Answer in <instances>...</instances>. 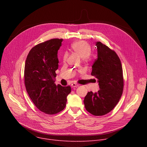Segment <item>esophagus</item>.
Returning a JSON list of instances; mask_svg holds the SVG:
<instances>
[{"label":"esophagus","instance_id":"34e87169","mask_svg":"<svg viewBox=\"0 0 147 147\" xmlns=\"http://www.w3.org/2000/svg\"><path fill=\"white\" fill-rule=\"evenodd\" d=\"M79 86V84H77L76 83H73L71 84V86L73 88H76V87H78Z\"/></svg>","mask_w":147,"mask_h":147}]
</instances>
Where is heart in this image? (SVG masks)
I'll return each mask as SVG.
<instances>
[{
	"label": "heart",
	"mask_w": 147,
	"mask_h": 147,
	"mask_svg": "<svg viewBox=\"0 0 147 147\" xmlns=\"http://www.w3.org/2000/svg\"><path fill=\"white\" fill-rule=\"evenodd\" d=\"M71 49L73 51L80 55L83 61L88 62L93 59V55L91 53V46L86 41L79 40L74 42L71 45ZM67 57L68 53L65 52L63 55V61H65Z\"/></svg>",
	"instance_id": "heart-1"
}]
</instances>
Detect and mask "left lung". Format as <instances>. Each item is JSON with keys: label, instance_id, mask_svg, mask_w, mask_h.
Listing matches in <instances>:
<instances>
[{"label": "left lung", "instance_id": "1", "mask_svg": "<svg viewBox=\"0 0 147 147\" xmlns=\"http://www.w3.org/2000/svg\"><path fill=\"white\" fill-rule=\"evenodd\" d=\"M98 58L92 66L91 75L98 80L100 89L95 94L88 92L84 99L86 110L101 116L110 113L119 102L124 86L120 59L114 50L101 42L96 43Z\"/></svg>", "mask_w": 147, "mask_h": 147}]
</instances>
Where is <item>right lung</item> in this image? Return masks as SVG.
I'll list each match as a JSON object with an SVG mask.
<instances>
[{
	"label": "right lung",
	"mask_w": 147,
	"mask_h": 147,
	"mask_svg": "<svg viewBox=\"0 0 147 147\" xmlns=\"http://www.w3.org/2000/svg\"><path fill=\"white\" fill-rule=\"evenodd\" d=\"M63 40L52 38L34 46L25 63L24 84L27 93L38 110L50 115L64 109L67 96L71 90L69 86L55 83L59 63L58 51Z\"/></svg>",
	"instance_id": "add662e5"
}]
</instances>
